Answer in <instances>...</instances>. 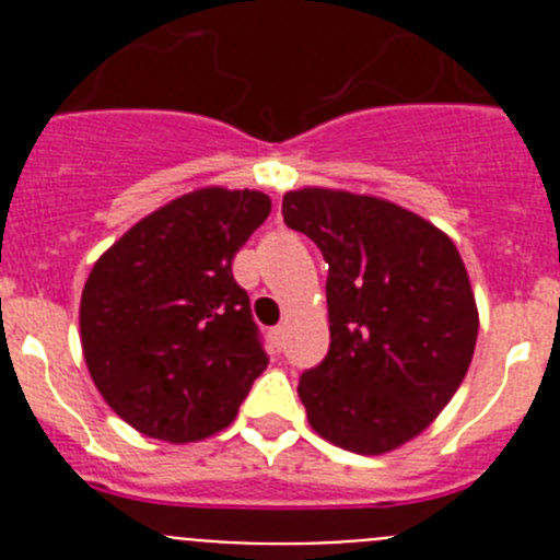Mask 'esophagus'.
<instances>
[{
    "mask_svg": "<svg viewBox=\"0 0 560 560\" xmlns=\"http://www.w3.org/2000/svg\"><path fill=\"white\" fill-rule=\"evenodd\" d=\"M271 339H275L277 348H280V345H283V339H285V328H283V325H277V328L271 330Z\"/></svg>",
    "mask_w": 560,
    "mask_h": 560,
    "instance_id": "obj_1",
    "label": "esophagus"
}]
</instances>
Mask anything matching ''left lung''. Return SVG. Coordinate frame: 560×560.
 Listing matches in <instances>:
<instances>
[{
    "label": "left lung",
    "mask_w": 560,
    "mask_h": 560,
    "mask_svg": "<svg viewBox=\"0 0 560 560\" xmlns=\"http://www.w3.org/2000/svg\"><path fill=\"white\" fill-rule=\"evenodd\" d=\"M283 221L328 264L330 350L300 378L308 423L355 454L432 427L474 359L479 311L457 246L395 201L334 187L283 196Z\"/></svg>",
    "instance_id": "1"
}]
</instances>
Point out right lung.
<instances>
[{
  "mask_svg": "<svg viewBox=\"0 0 560 560\" xmlns=\"http://www.w3.org/2000/svg\"><path fill=\"white\" fill-rule=\"evenodd\" d=\"M269 212L260 190L199 187L137 221L89 271L83 359L140 434L196 443L221 432L269 364L232 277V257Z\"/></svg>",
  "mask_w": 560,
  "mask_h": 560,
  "instance_id": "add662e5",
  "label": "right lung"
}]
</instances>
